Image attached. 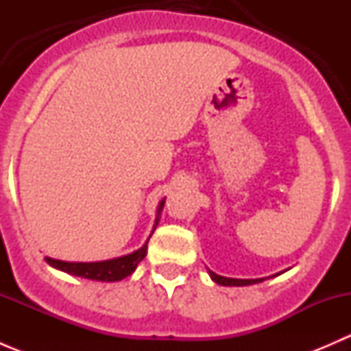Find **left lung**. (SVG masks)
<instances>
[{"label": "left lung", "instance_id": "left-lung-1", "mask_svg": "<svg viewBox=\"0 0 351 351\" xmlns=\"http://www.w3.org/2000/svg\"><path fill=\"white\" fill-rule=\"evenodd\" d=\"M287 271V270H284ZM284 271H278V274L271 275V277H277V275L284 274ZM208 275H210L212 280L219 285H224V287H244V285H253V284H260V282L267 280V278L271 277H265V278H228V277H222V275L214 274L212 270H208Z\"/></svg>", "mask_w": 351, "mask_h": 351}]
</instances>
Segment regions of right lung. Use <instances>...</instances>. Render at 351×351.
<instances>
[{
    "label": "right lung",
    "mask_w": 351,
    "mask_h": 351,
    "mask_svg": "<svg viewBox=\"0 0 351 351\" xmlns=\"http://www.w3.org/2000/svg\"><path fill=\"white\" fill-rule=\"evenodd\" d=\"M165 200L162 198L158 204L156 208V219L153 231H151L149 238L146 239V243L139 247V250L132 251L129 254H123V256L112 258V260H104V261H62V260H54V258H45L47 263L51 267H54L56 270L66 271V274L74 275V277L88 278V280H98V282H119L122 278L129 277L134 274V270L137 268V265L144 260V256L147 254V243H149L151 236L156 231V226L159 224V217H161L162 207H165Z\"/></svg>",
    "instance_id": "1"
}]
</instances>
